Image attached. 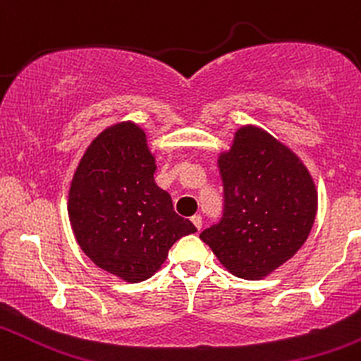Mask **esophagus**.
Masks as SVG:
<instances>
[{"mask_svg":"<svg viewBox=\"0 0 361 361\" xmlns=\"http://www.w3.org/2000/svg\"><path fill=\"white\" fill-rule=\"evenodd\" d=\"M191 221H192V225L196 226L197 230H201V226H202V218L200 216V214H194V216L191 218Z\"/></svg>","mask_w":361,"mask_h":361,"instance_id":"1","label":"esophagus"}]
</instances>
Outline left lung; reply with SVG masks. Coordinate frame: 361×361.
Returning a JSON list of instances; mask_svg holds the SVG:
<instances>
[{
    "mask_svg": "<svg viewBox=\"0 0 361 361\" xmlns=\"http://www.w3.org/2000/svg\"><path fill=\"white\" fill-rule=\"evenodd\" d=\"M218 167L225 213L201 240L233 276L266 278L305 244L317 214L315 182L288 145L254 124L235 131Z\"/></svg>",
    "mask_w": 361,
    "mask_h": 361,
    "instance_id": "8db88e82",
    "label": "left lung"
}]
</instances>
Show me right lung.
Here are the masks:
<instances>
[{
  "mask_svg": "<svg viewBox=\"0 0 361 361\" xmlns=\"http://www.w3.org/2000/svg\"><path fill=\"white\" fill-rule=\"evenodd\" d=\"M155 170L145 129L121 121L93 137L73 173L68 216L76 242L100 269L126 283L152 278L170 247L196 232L173 212Z\"/></svg>",
  "mask_w": 361,
  "mask_h": 361,
  "instance_id": "right-lung-1",
  "label": "right lung"
}]
</instances>
